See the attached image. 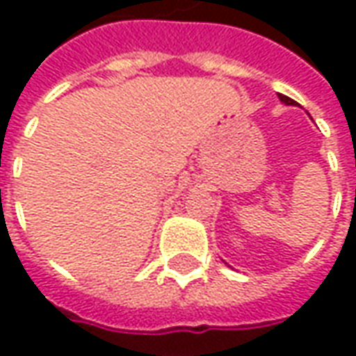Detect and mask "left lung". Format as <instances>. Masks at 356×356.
Listing matches in <instances>:
<instances>
[{
  "mask_svg": "<svg viewBox=\"0 0 356 356\" xmlns=\"http://www.w3.org/2000/svg\"><path fill=\"white\" fill-rule=\"evenodd\" d=\"M278 99H280L284 104H296V101H293V99H290V97H286V95L278 93Z\"/></svg>",
  "mask_w": 356,
  "mask_h": 356,
  "instance_id": "obj_1",
  "label": "left lung"
}]
</instances>
